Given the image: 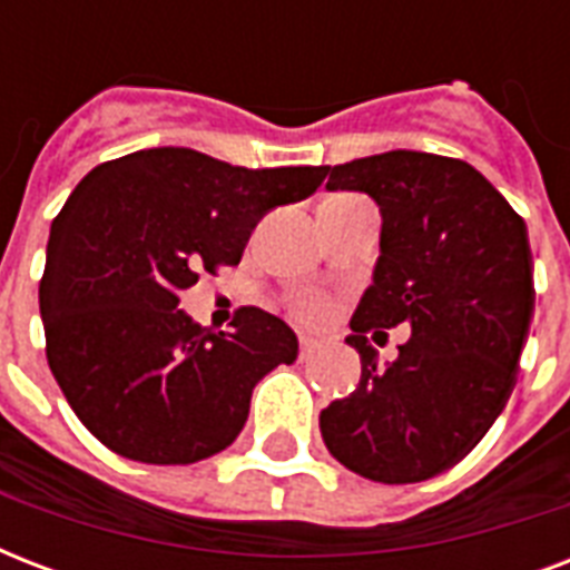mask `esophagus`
<instances>
[{"label": "esophagus", "instance_id": "esophagus-1", "mask_svg": "<svg viewBox=\"0 0 570 570\" xmlns=\"http://www.w3.org/2000/svg\"><path fill=\"white\" fill-rule=\"evenodd\" d=\"M316 348H320V343H316V340H311V337H302V361H311L313 355H316Z\"/></svg>", "mask_w": 570, "mask_h": 570}]
</instances>
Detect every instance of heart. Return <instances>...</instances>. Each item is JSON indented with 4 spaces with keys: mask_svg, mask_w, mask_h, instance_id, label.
I'll use <instances>...</instances> for the list:
<instances>
[{
    "mask_svg": "<svg viewBox=\"0 0 570 570\" xmlns=\"http://www.w3.org/2000/svg\"><path fill=\"white\" fill-rule=\"evenodd\" d=\"M295 320H302L304 325H320L331 316V304L322 295H302L293 302Z\"/></svg>",
    "mask_w": 570,
    "mask_h": 570,
    "instance_id": "b5f03b06",
    "label": "heart"
}]
</instances>
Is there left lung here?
<instances>
[{"label": "left lung", "instance_id": "1", "mask_svg": "<svg viewBox=\"0 0 570 570\" xmlns=\"http://www.w3.org/2000/svg\"><path fill=\"white\" fill-rule=\"evenodd\" d=\"M328 189L379 204L381 257L348 322L361 384L322 411V441L357 476L423 482L455 468L512 396L535 311L527 224L450 156H366L334 165ZM396 324L412 340L381 367L368 334Z\"/></svg>", "mask_w": 570, "mask_h": 570}]
</instances>
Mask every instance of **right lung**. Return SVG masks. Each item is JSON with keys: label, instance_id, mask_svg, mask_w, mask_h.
<instances>
[{"label": "right lung", "instance_id": "obj_1", "mask_svg": "<svg viewBox=\"0 0 570 570\" xmlns=\"http://www.w3.org/2000/svg\"><path fill=\"white\" fill-rule=\"evenodd\" d=\"M320 168H239L189 147L97 165L52 222L40 316L47 361L88 432L124 459L195 464L236 441L250 393L293 364L284 320L239 307L233 331L200 328L180 293L239 266L268 209L311 197Z\"/></svg>", "mask_w": 570, "mask_h": 570}]
</instances>
